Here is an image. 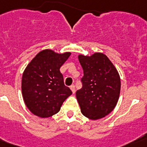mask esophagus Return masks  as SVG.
I'll return each mask as SVG.
<instances>
[{
  "label": "esophagus",
  "mask_w": 147,
  "mask_h": 147,
  "mask_svg": "<svg viewBox=\"0 0 147 147\" xmlns=\"http://www.w3.org/2000/svg\"><path fill=\"white\" fill-rule=\"evenodd\" d=\"M70 90H72L73 94H74L75 91H76V90H75V86H74V85H71V86H70Z\"/></svg>",
  "instance_id": "obj_1"
}]
</instances>
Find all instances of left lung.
<instances>
[{
  "label": "left lung",
  "instance_id": "8db88e82",
  "mask_svg": "<svg viewBox=\"0 0 147 147\" xmlns=\"http://www.w3.org/2000/svg\"><path fill=\"white\" fill-rule=\"evenodd\" d=\"M84 70L83 86L76 92L83 115L98 120L112 112L120 93L119 73L109 58L102 53L78 56Z\"/></svg>",
  "mask_w": 147,
  "mask_h": 147
}]
</instances>
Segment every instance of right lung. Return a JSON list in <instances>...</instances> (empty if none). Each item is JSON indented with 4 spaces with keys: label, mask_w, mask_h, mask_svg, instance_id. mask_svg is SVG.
<instances>
[{
    "label": "right lung",
    "mask_w": 147,
    "mask_h": 147,
    "mask_svg": "<svg viewBox=\"0 0 147 147\" xmlns=\"http://www.w3.org/2000/svg\"><path fill=\"white\" fill-rule=\"evenodd\" d=\"M71 53L44 50L33 58L23 73L21 90L24 103L33 114L46 118L61 110L72 91L63 83L60 68Z\"/></svg>",
    "instance_id": "right-lung-1"
}]
</instances>
